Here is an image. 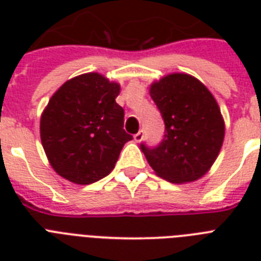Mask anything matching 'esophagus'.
Listing matches in <instances>:
<instances>
[{
    "label": "esophagus",
    "mask_w": 261,
    "mask_h": 261,
    "mask_svg": "<svg viewBox=\"0 0 261 261\" xmlns=\"http://www.w3.org/2000/svg\"><path fill=\"white\" fill-rule=\"evenodd\" d=\"M142 139H143V131L142 130L138 131L137 134H134V141H135V142H141Z\"/></svg>",
    "instance_id": "esophagus-1"
}]
</instances>
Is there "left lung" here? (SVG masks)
I'll list each match as a JSON object with an SVG mask.
<instances>
[{
    "instance_id": "obj_1",
    "label": "left lung",
    "mask_w": 261,
    "mask_h": 261,
    "mask_svg": "<svg viewBox=\"0 0 261 261\" xmlns=\"http://www.w3.org/2000/svg\"><path fill=\"white\" fill-rule=\"evenodd\" d=\"M149 93L165 122L159 146L141 145L149 165L157 176L176 184L204 176L225 138V122L214 96L186 73L164 75L151 84Z\"/></svg>"
}]
</instances>
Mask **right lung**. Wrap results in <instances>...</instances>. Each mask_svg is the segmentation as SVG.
<instances>
[{
	"label": "right lung",
	"instance_id": "1",
	"mask_svg": "<svg viewBox=\"0 0 261 261\" xmlns=\"http://www.w3.org/2000/svg\"><path fill=\"white\" fill-rule=\"evenodd\" d=\"M118 83L85 73L63 84L40 118V139L48 163L74 184H92L115 168L127 134L124 111L115 98Z\"/></svg>",
	"mask_w": 261,
	"mask_h": 261
}]
</instances>
